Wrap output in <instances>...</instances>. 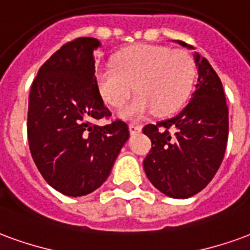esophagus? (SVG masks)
<instances>
[{
  "label": "esophagus",
  "mask_w": 250,
  "mask_h": 250,
  "mask_svg": "<svg viewBox=\"0 0 250 250\" xmlns=\"http://www.w3.org/2000/svg\"><path fill=\"white\" fill-rule=\"evenodd\" d=\"M128 128H130V134H137V132H141V130H142V125H134V123H131L130 125H128Z\"/></svg>",
  "instance_id": "obj_1"
}]
</instances>
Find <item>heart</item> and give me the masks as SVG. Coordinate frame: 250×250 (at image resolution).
I'll list each match as a JSON object with an SVG mask.
<instances>
[{"instance_id": "heart-1", "label": "heart", "mask_w": 250, "mask_h": 250, "mask_svg": "<svg viewBox=\"0 0 250 250\" xmlns=\"http://www.w3.org/2000/svg\"><path fill=\"white\" fill-rule=\"evenodd\" d=\"M193 80L195 64L186 51L137 44L118 52L113 67L96 74V86L112 108H122L134 92L139 93L120 115L141 119L153 111L158 116L179 111L191 95Z\"/></svg>"}]
</instances>
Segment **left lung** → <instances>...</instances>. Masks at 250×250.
Listing matches in <instances>:
<instances>
[{
    "instance_id": "obj_1",
    "label": "left lung",
    "mask_w": 250,
    "mask_h": 250,
    "mask_svg": "<svg viewBox=\"0 0 250 250\" xmlns=\"http://www.w3.org/2000/svg\"><path fill=\"white\" fill-rule=\"evenodd\" d=\"M193 58L198 83L186 108L172 119L143 127L151 139V150L143 160L145 173L158 191L174 199L191 198L210 183L222 164L229 137L222 83L207 59L198 52Z\"/></svg>"
}]
</instances>
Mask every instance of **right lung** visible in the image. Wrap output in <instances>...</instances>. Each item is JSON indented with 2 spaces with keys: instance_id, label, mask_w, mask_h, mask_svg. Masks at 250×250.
Returning a JSON list of instances; mask_svg holds the SVG:
<instances>
[{
  "instance_id": "obj_1",
  "label": "right lung",
  "mask_w": 250,
  "mask_h": 250,
  "mask_svg": "<svg viewBox=\"0 0 250 250\" xmlns=\"http://www.w3.org/2000/svg\"><path fill=\"white\" fill-rule=\"evenodd\" d=\"M100 42L78 38L54 52L38 71L28 103V142L47 183L67 196L97 189L130 137L122 120L93 125L111 112L97 92L93 51Z\"/></svg>"
}]
</instances>
